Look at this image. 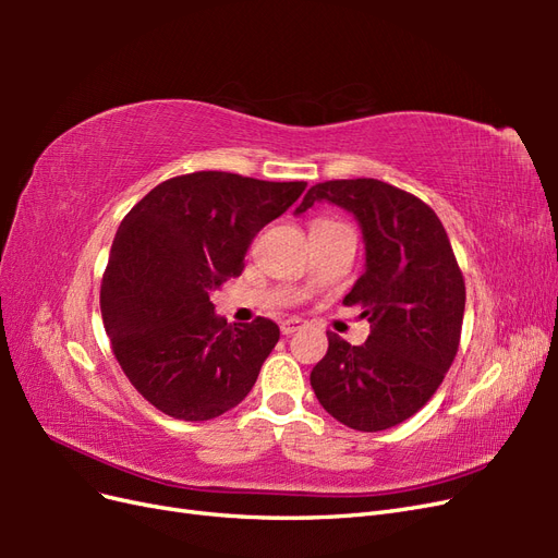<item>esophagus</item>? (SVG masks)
<instances>
[{
  "instance_id": "esophagus-1",
  "label": "esophagus",
  "mask_w": 558,
  "mask_h": 558,
  "mask_svg": "<svg viewBox=\"0 0 558 558\" xmlns=\"http://www.w3.org/2000/svg\"><path fill=\"white\" fill-rule=\"evenodd\" d=\"M300 328H305V324H302L300 318H286V320H281V332L283 335H293Z\"/></svg>"
}]
</instances>
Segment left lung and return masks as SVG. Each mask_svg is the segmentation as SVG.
<instances>
[{
    "mask_svg": "<svg viewBox=\"0 0 558 558\" xmlns=\"http://www.w3.org/2000/svg\"><path fill=\"white\" fill-rule=\"evenodd\" d=\"M328 199L356 216L365 272L344 298L369 320L365 344L328 332L312 388L340 424L377 433L402 424L433 398L461 342L465 283L437 214L391 183H316L295 214Z\"/></svg>",
    "mask_w": 558,
    "mask_h": 558,
    "instance_id": "obj_1",
    "label": "left lung"
}]
</instances>
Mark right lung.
I'll return each mask as SVG.
<instances>
[{
    "mask_svg": "<svg viewBox=\"0 0 558 558\" xmlns=\"http://www.w3.org/2000/svg\"><path fill=\"white\" fill-rule=\"evenodd\" d=\"M305 189L193 172L156 185L118 226L99 291L105 330L130 384L167 416H221L256 384L279 326H230L209 295L242 275L253 238Z\"/></svg>",
    "mask_w": 558,
    "mask_h": 558,
    "instance_id": "right-lung-1",
    "label": "right lung"
}]
</instances>
